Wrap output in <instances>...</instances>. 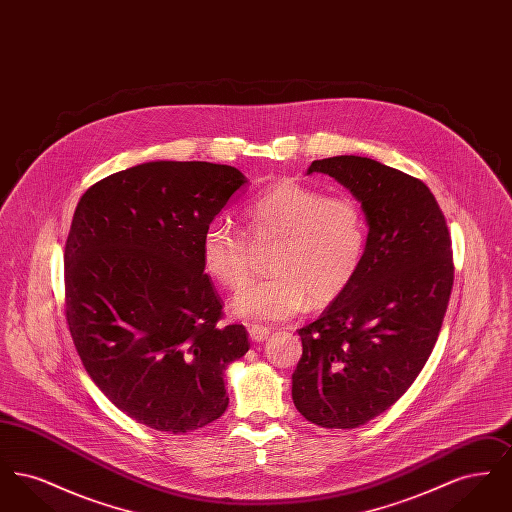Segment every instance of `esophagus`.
Returning <instances> with one entry per match:
<instances>
[{
    "label": "esophagus",
    "mask_w": 512,
    "mask_h": 512,
    "mask_svg": "<svg viewBox=\"0 0 512 512\" xmlns=\"http://www.w3.org/2000/svg\"><path fill=\"white\" fill-rule=\"evenodd\" d=\"M268 334H270V330L265 328V326H257V324L249 326V338H251V341L261 343V341L267 340Z\"/></svg>",
    "instance_id": "1"
}]
</instances>
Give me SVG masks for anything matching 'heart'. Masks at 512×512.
<instances>
[{
    "mask_svg": "<svg viewBox=\"0 0 512 512\" xmlns=\"http://www.w3.org/2000/svg\"><path fill=\"white\" fill-rule=\"evenodd\" d=\"M255 244L276 242L268 274L232 301V313L249 322H278L309 303L322 307L345 292L365 261L368 245L363 207L349 195H326L295 180H278L244 209ZM205 272L236 290L251 272V242L236 226L213 219L201 236Z\"/></svg>",
    "mask_w": 512,
    "mask_h": 512,
    "instance_id": "1",
    "label": "heart"
}]
</instances>
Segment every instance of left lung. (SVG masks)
Returning <instances> with one entry per match:
<instances>
[{"instance_id": "1", "label": "left lung", "mask_w": 512, "mask_h": 512, "mask_svg": "<svg viewBox=\"0 0 512 512\" xmlns=\"http://www.w3.org/2000/svg\"><path fill=\"white\" fill-rule=\"evenodd\" d=\"M365 211L368 245L351 286L299 330L293 405L320 428H357L384 413L424 368L453 288L451 236L428 186L374 159L313 161Z\"/></svg>"}]
</instances>
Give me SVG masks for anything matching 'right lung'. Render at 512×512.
Listing matches in <instances>:
<instances>
[{"label":"right lung","instance_id":"1","mask_svg":"<svg viewBox=\"0 0 512 512\" xmlns=\"http://www.w3.org/2000/svg\"><path fill=\"white\" fill-rule=\"evenodd\" d=\"M242 172L151 161L80 197L65 244V317L82 365L122 413L186 434L228 407L224 370L249 349L201 263V236L244 194Z\"/></svg>","mask_w":512,"mask_h":512}]
</instances>
